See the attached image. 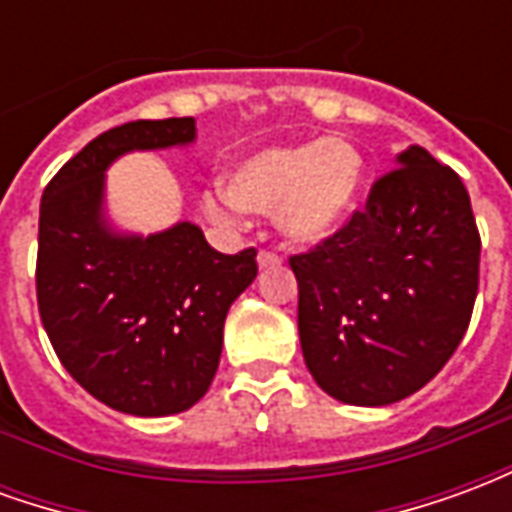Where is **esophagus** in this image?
Here are the masks:
<instances>
[{
    "mask_svg": "<svg viewBox=\"0 0 512 512\" xmlns=\"http://www.w3.org/2000/svg\"><path fill=\"white\" fill-rule=\"evenodd\" d=\"M279 263H282V257H279L277 252H268V249H263V252L257 255V266L263 268V271H266V268H277Z\"/></svg>",
    "mask_w": 512,
    "mask_h": 512,
    "instance_id": "obj_1",
    "label": "esophagus"
}]
</instances>
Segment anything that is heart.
<instances>
[{
  "mask_svg": "<svg viewBox=\"0 0 512 512\" xmlns=\"http://www.w3.org/2000/svg\"><path fill=\"white\" fill-rule=\"evenodd\" d=\"M365 158L340 136L257 150L227 175V191H211L205 211L230 222L235 208L277 216L296 244H321L340 233L359 208Z\"/></svg>",
  "mask_w": 512,
  "mask_h": 512,
  "instance_id": "obj_1",
  "label": "heart"
}]
</instances>
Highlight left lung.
<instances>
[{"mask_svg": "<svg viewBox=\"0 0 512 512\" xmlns=\"http://www.w3.org/2000/svg\"><path fill=\"white\" fill-rule=\"evenodd\" d=\"M376 180L365 211L290 257L307 370L348 406H389L447 365L466 334L480 279L469 191L411 145Z\"/></svg>", "mask_w": 512, "mask_h": 512, "instance_id": "obj_1", "label": "left lung"}]
</instances>
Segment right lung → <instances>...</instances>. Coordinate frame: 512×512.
Wrapping results in <instances>:
<instances>
[{"mask_svg":"<svg viewBox=\"0 0 512 512\" xmlns=\"http://www.w3.org/2000/svg\"><path fill=\"white\" fill-rule=\"evenodd\" d=\"M194 117L136 120L95 136L40 200L38 310L65 370L115 411L169 417L211 386L227 310L257 277L255 249L216 252L197 224L120 233L106 169L131 150L191 145Z\"/></svg>","mask_w":512,"mask_h":512,"instance_id":"obj_1","label":"right lung"}]
</instances>
